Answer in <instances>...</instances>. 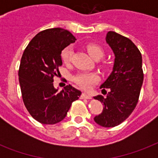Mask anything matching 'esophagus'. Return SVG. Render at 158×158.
I'll return each instance as SVG.
<instances>
[{"label":"esophagus","instance_id":"esophagus-1","mask_svg":"<svg viewBox=\"0 0 158 158\" xmlns=\"http://www.w3.org/2000/svg\"><path fill=\"white\" fill-rule=\"evenodd\" d=\"M81 98L84 99H91L92 98V97L90 96V95L85 94V93H83V94H82Z\"/></svg>","mask_w":158,"mask_h":158}]
</instances>
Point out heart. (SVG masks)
I'll return each instance as SVG.
<instances>
[{"mask_svg":"<svg viewBox=\"0 0 158 158\" xmlns=\"http://www.w3.org/2000/svg\"><path fill=\"white\" fill-rule=\"evenodd\" d=\"M86 49L89 54L94 59L102 58L103 56V49L98 44L89 43L86 46ZM72 55H73V48L71 47H67L62 51L60 56L64 64H69L70 63ZM72 80L82 89L89 90L94 84L98 82L99 76L97 73H94V72H79L72 77Z\"/></svg>","mask_w":158,"mask_h":158,"instance_id":"b5f03b06","label":"heart"}]
</instances>
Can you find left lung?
<instances>
[{
  "label": "left lung",
  "mask_w": 158,
  "mask_h": 158,
  "mask_svg": "<svg viewBox=\"0 0 158 158\" xmlns=\"http://www.w3.org/2000/svg\"><path fill=\"white\" fill-rule=\"evenodd\" d=\"M106 41L115 54V63L112 73L100 87L106 97H94L104 106L102 112L94 117V121L108 128L121 124L135 110L143 81V72L142 55L130 39L109 31Z\"/></svg>",
  "instance_id": "obj_1"
}]
</instances>
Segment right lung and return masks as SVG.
<instances>
[{"label":"right lung","mask_w":158,"mask_h":158,"mask_svg":"<svg viewBox=\"0 0 158 158\" xmlns=\"http://www.w3.org/2000/svg\"><path fill=\"white\" fill-rule=\"evenodd\" d=\"M75 40L66 29L48 28L38 33L23 52L19 69L22 98L29 114L42 124L61 121L81 95L70 84L61 91L53 86V78L62 64L61 52Z\"/></svg>","instance_id":"1"}]
</instances>
